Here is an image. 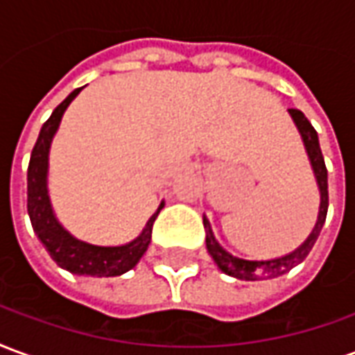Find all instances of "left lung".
I'll return each instance as SVG.
<instances>
[{
	"instance_id": "obj_1",
	"label": "left lung",
	"mask_w": 355,
	"mask_h": 355,
	"mask_svg": "<svg viewBox=\"0 0 355 355\" xmlns=\"http://www.w3.org/2000/svg\"><path fill=\"white\" fill-rule=\"evenodd\" d=\"M293 121L297 125L298 132L302 137L304 142L306 154L312 165L313 177L320 188V213H318V223L313 226L312 234L306 238V241L300 247H297L293 253L279 257V259H272V261H245V259H238L230 254L226 249L220 247V243L216 241L211 230V224H209L207 216H203V226H205V243H207L209 254L213 257V261L216 262V266L223 270L224 274L232 275V277H238L243 282H259V279H272L277 275H283L289 272L291 268L298 266L300 262L304 261L308 253L312 251L313 243L318 241L321 228L325 224V216H327V207H329V192H327V167H325V159L321 154L320 148V139H318V132L312 127V123L306 119V116L300 110L291 108L289 110Z\"/></svg>"
}]
</instances>
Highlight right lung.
<instances>
[{"label": "right lung", "mask_w": 355, "mask_h": 355, "mask_svg": "<svg viewBox=\"0 0 355 355\" xmlns=\"http://www.w3.org/2000/svg\"><path fill=\"white\" fill-rule=\"evenodd\" d=\"M81 89L83 87L72 91L58 104L49 119L43 123L40 137L35 140V146L30 155V165H28V215H30L32 228L37 234V238L58 266L78 275L112 277V275L129 272L131 268L137 266L142 254L146 253L150 239H152V226L163 209V201L154 215L150 216V220L144 226V230L140 232L139 238H135L125 245H91L87 241L73 238L72 234L64 230V226L58 223L51 207L49 192H47L49 148L66 108L80 94Z\"/></svg>", "instance_id": "add662e5"}]
</instances>
